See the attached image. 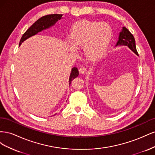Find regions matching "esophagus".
<instances>
[{
    "label": "esophagus",
    "mask_w": 155,
    "mask_h": 155,
    "mask_svg": "<svg viewBox=\"0 0 155 155\" xmlns=\"http://www.w3.org/2000/svg\"><path fill=\"white\" fill-rule=\"evenodd\" d=\"M86 71H87L86 68L85 67H81L79 69V73H81V74H85L86 72Z\"/></svg>",
    "instance_id": "34e87169"
}]
</instances>
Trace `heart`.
Masks as SVG:
<instances>
[{"label":"heart","mask_w":155,"mask_h":155,"mask_svg":"<svg viewBox=\"0 0 155 155\" xmlns=\"http://www.w3.org/2000/svg\"><path fill=\"white\" fill-rule=\"evenodd\" d=\"M113 31L105 22L81 20L70 29L68 39L71 46L70 53L76 54V50L83 49V54L91 61H96L104 56L109 47Z\"/></svg>","instance_id":"1"}]
</instances>
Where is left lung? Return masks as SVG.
<instances>
[{"mask_svg": "<svg viewBox=\"0 0 155 155\" xmlns=\"http://www.w3.org/2000/svg\"><path fill=\"white\" fill-rule=\"evenodd\" d=\"M120 46H126L132 50L134 54H138L137 48H136L135 39L133 34L126 28L125 27H123L122 30L120 32L118 40L117 41L116 47Z\"/></svg>", "mask_w": 155, "mask_h": 155, "instance_id": "obj_1", "label": "left lung"}]
</instances>
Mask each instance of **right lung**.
I'll return each instance as SVG.
<instances>
[{
    "label": "right lung",
    "mask_w": 155,
    "mask_h": 155,
    "mask_svg": "<svg viewBox=\"0 0 155 155\" xmlns=\"http://www.w3.org/2000/svg\"><path fill=\"white\" fill-rule=\"evenodd\" d=\"M62 17V14H51V15H45L41 17L39 19L35 22L23 34L20 41L19 46L22 44V43L30 38V37L37 34L39 32L50 28V27L54 26L59 20L61 19ZM78 75L79 72L78 68L76 67L72 68L69 78V85H70L71 81L74 78L78 76Z\"/></svg>",
    "instance_id": "add662e5"
}]
</instances>
